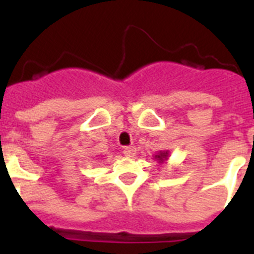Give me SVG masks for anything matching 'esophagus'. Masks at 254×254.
Instances as JSON below:
<instances>
[{
	"label": "esophagus",
	"mask_w": 254,
	"mask_h": 254,
	"mask_svg": "<svg viewBox=\"0 0 254 254\" xmlns=\"http://www.w3.org/2000/svg\"><path fill=\"white\" fill-rule=\"evenodd\" d=\"M123 154H125L126 156H128V158H132V156H134V154H136V149H134L133 146H127L123 150Z\"/></svg>",
	"instance_id": "34e87169"
}]
</instances>
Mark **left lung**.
<instances>
[{
    "label": "left lung",
    "instance_id": "8db88e82",
    "mask_svg": "<svg viewBox=\"0 0 254 254\" xmlns=\"http://www.w3.org/2000/svg\"><path fill=\"white\" fill-rule=\"evenodd\" d=\"M168 155H169L168 151H160L158 155H155V159H158L159 163H164L168 159Z\"/></svg>",
    "mask_w": 254,
    "mask_h": 254
}]
</instances>
